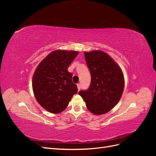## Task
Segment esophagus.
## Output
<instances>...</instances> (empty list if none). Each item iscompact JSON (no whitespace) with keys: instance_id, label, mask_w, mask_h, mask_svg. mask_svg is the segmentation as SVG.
<instances>
[{"instance_id":"esophagus-1","label":"esophagus","mask_w":156,"mask_h":156,"mask_svg":"<svg viewBox=\"0 0 156 156\" xmlns=\"http://www.w3.org/2000/svg\"><path fill=\"white\" fill-rule=\"evenodd\" d=\"M77 88H78V90H80V89H81V84H80V83L77 84Z\"/></svg>"}]
</instances>
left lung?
Wrapping results in <instances>:
<instances>
[{"label":"left lung","mask_w":156,"mask_h":156,"mask_svg":"<svg viewBox=\"0 0 156 156\" xmlns=\"http://www.w3.org/2000/svg\"><path fill=\"white\" fill-rule=\"evenodd\" d=\"M84 57L91 83L88 90L79 94L93 114H105L120 100L124 88L123 73L115 60L102 51L84 52Z\"/></svg>","instance_id":"8db88e82"}]
</instances>
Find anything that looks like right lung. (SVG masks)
I'll list each match as a JSON object with an SVG mask.
<instances>
[{
	"instance_id": "1",
	"label": "right lung",
	"mask_w": 156,
	"mask_h": 156,
	"mask_svg": "<svg viewBox=\"0 0 156 156\" xmlns=\"http://www.w3.org/2000/svg\"><path fill=\"white\" fill-rule=\"evenodd\" d=\"M79 52L56 50L51 52L37 66L32 78V89L39 104L48 111L56 114L69 104L77 87L72 82L69 66Z\"/></svg>"
}]
</instances>
